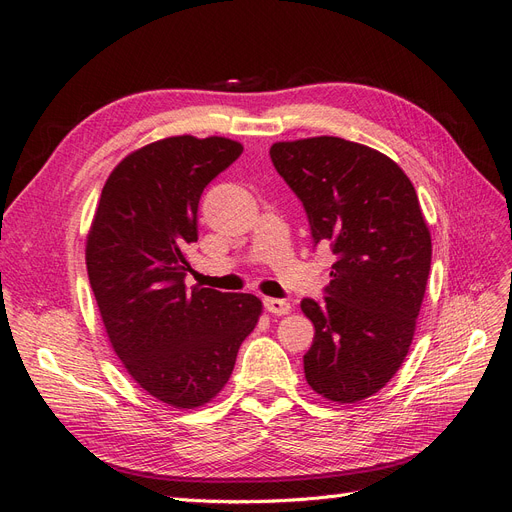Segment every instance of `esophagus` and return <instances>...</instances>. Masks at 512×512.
Returning a JSON list of instances; mask_svg holds the SVG:
<instances>
[{
	"mask_svg": "<svg viewBox=\"0 0 512 512\" xmlns=\"http://www.w3.org/2000/svg\"><path fill=\"white\" fill-rule=\"evenodd\" d=\"M265 307H267V312H271L275 316H286V314H290V309H292L288 301H284V299H271V297L265 299Z\"/></svg>",
	"mask_w": 512,
	"mask_h": 512,
	"instance_id": "esophagus-1",
	"label": "esophagus"
}]
</instances>
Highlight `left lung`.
I'll return each mask as SVG.
<instances>
[{"instance_id":"1","label":"left lung","mask_w":512,"mask_h":512,"mask_svg":"<svg viewBox=\"0 0 512 512\" xmlns=\"http://www.w3.org/2000/svg\"><path fill=\"white\" fill-rule=\"evenodd\" d=\"M271 160L305 207L314 243L337 256L327 297L303 299L314 344L305 380L337 404L378 393L404 363L431 267L412 181L384 153L314 136L275 143Z\"/></svg>"}]
</instances>
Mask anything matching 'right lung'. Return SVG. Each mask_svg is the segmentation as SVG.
I'll return each instance as SVG.
<instances>
[{"instance_id": "obj_1", "label": "right lung", "mask_w": 512, "mask_h": 512, "mask_svg": "<svg viewBox=\"0 0 512 512\" xmlns=\"http://www.w3.org/2000/svg\"><path fill=\"white\" fill-rule=\"evenodd\" d=\"M224 136H170L132 151L108 175L85 260L115 354L162 404L205 406L228 382L262 312L254 294L188 290L198 200L241 156Z\"/></svg>"}]
</instances>
